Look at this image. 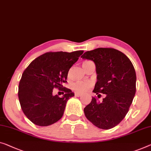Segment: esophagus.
I'll return each instance as SVG.
<instances>
[{
	"instance_id": "obj_1",
	"label": "esophagus",
	"mask_w": 151,
	"mask_h": 151,
	"mask_svg": "<svg viewBox=\"0 0 151 151\" xmlns=\"http://www.w3.org/2000/svg\"><path fill=\"white\" fill-rule=\"evenodd\" d=\"M75 96H76V97H81L82 95L81 93H75Z\"/></svg>"
}]
</instances>
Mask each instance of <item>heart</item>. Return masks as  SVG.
Listing matches in <instances>:
<instances>
[{
    "label": "heart",
    "mask_w": 151,
    "mask_h": 151,
    "mask_svg": "<svg viewBox=\"0 0 151 151\" xmlns=\"http://www.w3.org/2000/svg\"><path fill=\"white\" fill-rule=\"evenodd\" d=\"M92 62L89 61V60H86L83 62V67L85 68V66H87V65L89 64L90 63ZM91 87V83L89 82H78L75 83L73 85V89L74 91H75L76 93H82L84 92H86Z\"/></svg>",
    "instance_id": "obj_1"
}]
</instances>
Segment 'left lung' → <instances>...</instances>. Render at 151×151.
<instances>
[{
  "mask_svg": "<svg viewBox=\"0 0 151 151\" xmlns=\"http://www.w3.org/2000/svg\"><path fill=\"white\" fill-rule=\"evenodd\" d=\"M81 58L96 64L97 82L93 90L103 100L92 97L84 109L85 115L100 129H109L117 125L129 111L136 93V75L130 60L113 48H98L84 53Z\"/></svg>",
  "mask_w": 151,
  "mask_h": 151,
  "instance_id": "obj_1",
  "label": "left lung"
}]
</instances>
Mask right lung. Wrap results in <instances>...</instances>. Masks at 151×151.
<instances>
[{
	"label": "right lung",
	"instance_id": "right-lung-1",
	"mask_svg": "<svg viewBox=\"0 0 151 151\" xmlns=\"http://www.w3.org/2000/svg\"><path fill=\"white\" fill-rule=\"evenodd\" d=\"M83 51L48 52L36 58L22 74L19 83L18 98L22 111L29 120L39 126H48L60 120L67 101L75 96L63 87L68 73ZM58 88L65 95H52Z\"/></svg>",
	"mask_w": 151,
	"mask_h": 151
}]
</instances>
